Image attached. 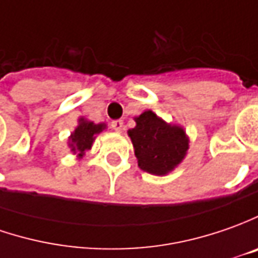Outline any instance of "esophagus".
<instances>
[{
	"label": "esophagus",
	"mask_w": 258,
	"mask_h": 258,
	"mask_svg": "<svg viewBox=\"0 0 258 258\" xmlns=\"http://www.w3.org/2000/svg\"><path fill=\"white\" fill-rule=\"evenodd\" d=\"M111 127L117 133H121L122 130H124V122H122V120H115V121H112L111 122Z\"/></svg>",
	"instance_id": "34e87169"
}]
</instances>
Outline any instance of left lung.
Wrapping results in <instances>:
<instances>
[{"instance_id":"8db88e82","label":"left lung","mask_w":258,"mask_h":258,"mask_svg":"<svg viewBox=\"0 0 258 258\" xmlns=\"http://www.w3.org/2000/svg\"><path fill=\"white\" fill-rule=\"evenodd\" d=\"M136 127L128 130L138 167L154 175H165L184 160L188 137L180 125L168 124L147 110L134 118Z\"/></svg>"}]
</instances>
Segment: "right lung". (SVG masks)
Wrapping results in <instances>:
<instances>
[{"label":"right lung","instance_id":"add662e5","mask_svg":"<svg viewBox=\"0 0 258 258\" xmlns=\"http://www.w3.org/2000/svg\"><path fill=\"white\" fill-rule=\"evenodd\" d=\"M105 128V124H94L93 121L80 118L74 133L68 138V146L78 158H83L87 150L93 146L95 136Z\"/></svg>","mask_w":258,"mask_h":258}]
</instances>
